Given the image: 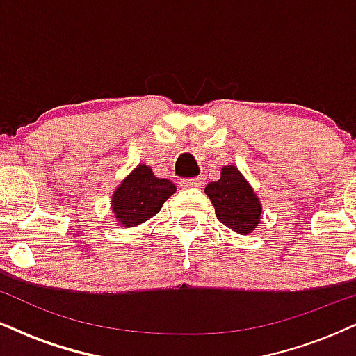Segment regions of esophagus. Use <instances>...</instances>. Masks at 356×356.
Here are the masks:
<instances>
[{"mask_svg":"<svg viewBox=\"0 0 356 356\" xmlns=\"http://www.w3.org/2000/svg\"><path fill=\"white\" fill-rule=\"evenodd\" d=\"M184 187H191V189H201L204 186V177H192V179H186L182 181Z\"/></svg>","mask_w":356,"mask_h":356,"instance_id":"obj_1","label":"esophagus"}]
</instances>
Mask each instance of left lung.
Returning <instances> with one entry per match:
<instances>
[{
  "label": "left lung",
  "instance_id": "obj_1",
  "mask_svg": "<svg viewBox=\"0 0 356 356\" xmlns=\"http://www.w3.org/2000/svg\"><path fill=\"white\" fill-rule=\"evenodd\" d=\"M207 197L220 222L238 234H251L261 222L263 204L248 179L236 165H224L219 181L207 184Z\"/></svg>",
  "mask_w": 356,
  "mask_h": 356
}]
</instances>
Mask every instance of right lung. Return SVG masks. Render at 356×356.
Returning <instances> with one entry per match:
<instances>
[{
    "label": "right lung",
    "instance_id": "1",
    "mask_svg": "<svg viewBox=\"0 0 356 356\" xmlns=\"http://www.w3.org/2000/svg\"><path fill=\"white\" fill-rule=\"evenodd\" d=\"M175 189L169 179L154 175L152 167L138 164L113 191L110 209L120 226L136 227L154 218Z\"/></svg>",
    "mask_w": 356,
    "mask_h": 356
}]
</instances>
